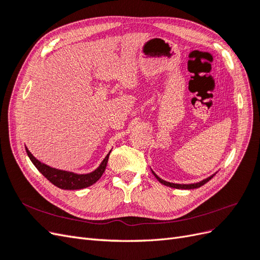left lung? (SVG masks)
<instances>
[{
  "mask_svg": "<svg viewBox=\"0 0 260 260\" xmlns=\"http://www.w3.org/2000/svg\"><path fill=\"white\" fill-rule=\"evenodd\" d=\"M154 174V172H153ZM154 176L157 178V180L159 181L160 183H162L164 185H167V186H170V187H175V188H184V190H190V188H196V187H200V186H202V185H204L205 183H207L208 181L214 177V176H211V177H209V178H207V179H205V180H203V181H201V182H199V183H194V184H175V183H170V182H167V181H164V180H161L159 177H157L155 174H154Z\"/></svg>",
  "mask_w": 260,
  "mask_h": 260,
  "instance_id": "8db88e82",
  "label": "left lung"
}]
</instances>
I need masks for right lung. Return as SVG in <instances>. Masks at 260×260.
Wrapping results in <instances>:
<instances>
[{
    "mask_svg": "<svg viewBox=\"0 0 260 260\" xmlns=\"http://www.w3.org/2000/svg\"><path fill=\"white\" fill-rule=\"evenodd\" d=\"M26 151L30 160L32 161L36 168L40 171L51 183H53L55 186H57L59 188H62V190H80V188L88 187L95 183L96 181L102 177V175L104 174L106 165L108 161V157H109V154H111V153L107 154L105 159L100 165V167L96 170L91 172V174L77 175V174H74V172L58 170V169L52 168L50 166H46V165L39 161L36 157H34V155L28 151L27 147H26Z\"/></svg>",
    "mask_w": 260,
    "mask_h": 260,
    "instance_id": "obj_1",
    "label": "right lung"
}]
</instances>
